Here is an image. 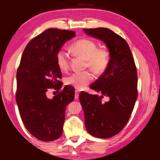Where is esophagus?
Returning a JSON list of instances; mask_svg holds the SVG:
<instances>
[{
  "label": "esophagus",
  "mask_w": 160,
  "mask_h": 160,
  "mask_svg": "<svg viewBox=\"0 0 160 160\" xmlns=\"http://www.w3.org/2000/svg\"><path fill=\"white\" fill-rule=\"evenodd\" d=\"M79 98V91L75 90V99H78Z\"/></svg>",
  "instance_id": "1"
}]
</instances>
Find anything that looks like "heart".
<instances>
[{"instance_id":"b5f03b06","label":"heart","mask_w":160,"mask_h":160,"mask_svg":"<svg viewBox=\"0 0 160 160\" xmlns=\"http://www.w3.org/2000/svg\"><path fill=\"white\" fill-rule=\"evenodd\" d=\"M70 49L76 56L85 58V66L89 68L95 74H102L108 68L110 64V53L107 49L98 48V45L93 40L81 39L77 40L71 45ZM56 65L61 71L69 68V62L67 54L59 50L56 56ZM93 76L89 71L75 72L65 78L66 85L71 86L78 89H85L92 80Z\"/></svg>"}]
</instances>
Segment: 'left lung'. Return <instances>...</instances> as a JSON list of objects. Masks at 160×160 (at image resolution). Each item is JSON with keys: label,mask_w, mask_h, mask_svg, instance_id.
<instances>
[{"label": "left lung", "mask_w": 160, "mask_h": 160, "mask_svg": "<svg viewBox=\"0 0 160 160\" xmlns=\"http://www.w3.org/2000/svg\"><path fill=\"white\" fill-rule=\"evenodd\" d=\"M88 35L102 40L110 52V64L102 76L90 86L98 95L80 92L88 132L96 138L114 136L125 127L138 97V74L127 42L106 28H84ZM108 97L104 102L102 98Z\"/></svg>", "instance_id": "left-lung-1"}]
</instances>
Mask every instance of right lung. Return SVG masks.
<instances>
[{"mask_svg":"<svg viewBox=\"0 0 160 160\" xmlns=\"http://www.w3.org/2000/svg\"><path fill=\"white\" fill-rule=\"evenodd\" d=\"M74 36L72 31L47 29L28 43L22 56L16 74V102L25 128L40 141H54L61 136L66 106L74 99V88L68 85L52 99L46 96L50 88L62 89L56 56Z\"/></svg>","mask_w":160,"mask_h":160,"instance_id":"right-lung-1","label":"right lung"}]
</instances>
